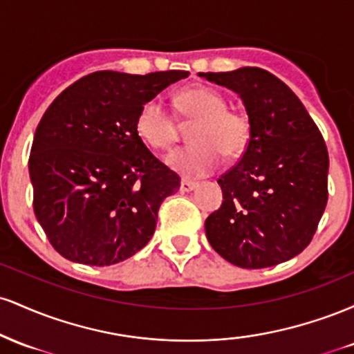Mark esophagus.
Segmentation results:
<instances>
[{
    "instance_id": "obj_1",
    "label": "esophagus",
    "mask_w": 354,
    "mask_h": 354,
    "mask_svg": "<svg viewBox=\"0 0 354 354\" xmlns=\"http://www.w3.org/2000/svg\"><path fill=\"white\" fill-rule=\"evenodd\" d=\"M196 186H198L196 183L183 180V181H181V185H180V191H181V193H189V191L196 189Z\"/></svg>"
}]
</instances>
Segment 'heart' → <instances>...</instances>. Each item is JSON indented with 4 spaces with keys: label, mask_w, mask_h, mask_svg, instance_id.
Segmentation results:
<instances>
[{
    "label": "heart",
    "mask_w": 354,
    "mask_h": 354,
    "mask_svg": "<svg viewBox=\"0 0 354 354\" xmlns=\"http://www.w3.org/2000/svg\"><path fill=\"white\" fill-rule=\"evenodd\" d=\"M178 111L191 126L186 148L166 158L173 171L188 180L208 176L225 158H236L245 151L251 135V123L243 111L226 108L228 101L209 88H189L176 98ZM136 131L154 149L171 148L178 138V126L161 98L148 100L136 116Z\"/></svg>",
    "instance_id": "b5f03b06"
}]
</instances>
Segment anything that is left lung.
Masks as SVG:
<instances>
[{
	"mask_svg": "<svg viewBox=\"0 0 354 354\" xmlns=\"http://www.w3.org/2000/svg\"><path fill=\"white\" fill-rule=\"evenodd\" d=\"M198 75L238 93L251 123L241 160L218 180L223 203L205 221L209 245L246 270L295 258L310 245L328 201L330 158L318 126L270 71Z\"/></svg>",
	"mask_w": 354,
	"mask_h": 354,
	"instance_id": "8db88e82",
	"label": "left lung"
}]
</instances>
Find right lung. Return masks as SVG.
I'll return each mask as SVG.
<instances>
[{
	"mask_svg": "<svg viewBox=\"0 0 354 354\" xmlns=\"http://www.w3.org/2000/svg\"><path fill=\"white\" fill-rule=\"evenodd\" d=\"M188 71H96L46 109L30 154L33 208L61 256L89 266L124 261L148 245L180 176L146 148L136 116Z\"/></svg>",
	"mask_w": 354,
	"mask_h": 354,
	"instance_id": "1",
	"label": "right lung"
}]
</instances>
